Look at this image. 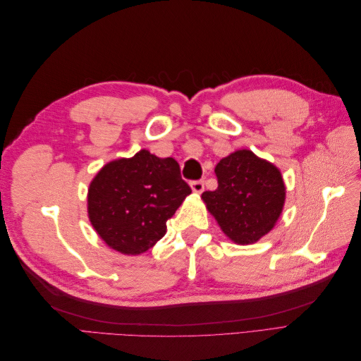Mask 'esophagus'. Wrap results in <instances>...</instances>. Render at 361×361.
I'll return each instance as SVG.
<instances>
[{
    "label": "esophagus",
    "mask_w": 361,
    "mask_h": 361,
    "mask_svg": "<svg viewBox=\"0 0 361 361\" xmlns=\"http://www.w3.org/2000/svg\"><path fill=\"white\" fill-rule=\"evenodd\" d=\"M191 190L195 194H202L204 190V182L203 180H194L191 182Z\"/></svg>",
    "instance_id": "obj_1"
}]
</instances>
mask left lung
<instances>
[{
	"label": "left lung",
	"mask_w": 361,
	"mask_h": 361,
	"mask_svg": "<svg viewBox=\"0 0 361 361\" xmlns=\"http://www.w3.org/2000/svg\"><path fill=\"white\" fill-rule=\"evenodd\" d=\"M218 188L202 199L232 243H257L274 228L286 200L281 171L248 149L235 150L216 164Z\"/></svg>",
	"instance_id": "left-lung-1"
}]
</instances>
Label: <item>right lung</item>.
I'll return each mask as SVG.
<instances>
[{
    "instance_id": "add662e5",
    "label": "right lung",
    "mask_w": 361,
    "mask_h": 361,
    "mask_svg": "<svg viewBox=\"0 0 361 361\" xmlns=\"http://www.w3.org/2000/svg\"><path fill=\"white\" fill-rule=\"evenodd\" d=\"M190 194L176 161L141 149L96 173L87 192V212L108 247L137 256L166 235L167 220Z\"/></svg>"
}]
</instances>
